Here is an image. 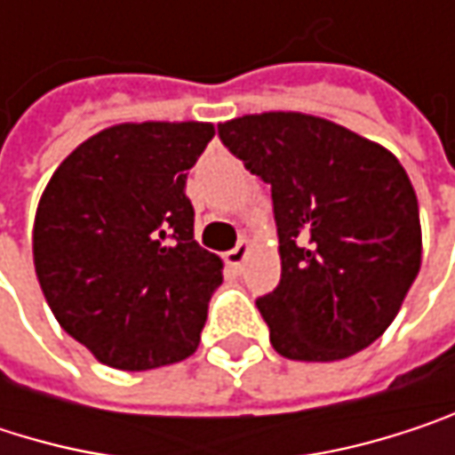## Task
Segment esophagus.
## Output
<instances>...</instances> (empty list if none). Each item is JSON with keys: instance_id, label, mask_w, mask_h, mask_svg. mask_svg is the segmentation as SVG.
Instances as JSON below:
<instances>
[{"instance_id": "esophagus-1", "label": "esophagus", "mask_w": 455, "mask_h": 455, "mask_svg": "<svg viewBox=\"0 0 455 455\" xmlns=\"http://www.w3.org/2000/svg\"><path fill=\"white\" fill-rule=\"evenodd\" d=\"M247 252H250V242H247V239H239V244L227 252L228 268H231V271H242V263H244Z\"/></svg>"}]
</instances>
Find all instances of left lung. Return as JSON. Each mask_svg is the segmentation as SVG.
I'll list each match as a JSON object with an SVG mask.
<instances>
[{
  "mask_svg": "<svg viewBox=\"0 0 455 455\" xmlns=\"http://www.w3.org/2000/svg\"><path fill=\"white\" fill-rule=\"evenodd\" d=\"M219 137L271 184L282 279L255 300L292 361H339L382 337L421 266L419 203L393 152L303 113L242 116Z\"/></svg>",
  "mask_w": 455,
  "mask_h": 455,
  "instance_id": "obj_1",
  "label": "left lung"
}]
</instances>
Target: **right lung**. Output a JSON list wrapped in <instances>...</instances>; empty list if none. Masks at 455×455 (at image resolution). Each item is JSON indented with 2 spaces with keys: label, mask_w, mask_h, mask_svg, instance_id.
<instances>
[{
  "label": "right lung",
  "mask_w": 455,
  "mask_h": 455,
  "mask_svg": "<svg viewBox=\"0 0 455 455\" xmlns=\"http://www.w3.org/2000/svg\"><path fill=\"white\" fill-rule=\"evenodd\" d=\"M211 124H121L76 147L46 184L34 266L60 326L97 361L144 371L200 345L224 282L195 242L187 173Z\"/></svg>",
  "instance_id": "add662e5"
}]
</instances>
